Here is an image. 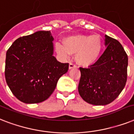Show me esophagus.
Masks as SVG:
<instances>
[{
  "instance_id": "34e87169",
  "label": "esophagus",
  "mask_w": 134,
  "mask_h": 134,
  "mask_svg": "<svg viewBox=\"0 0 134 134\" xmlns=\"http://www.w3.org/2000/svg\"><path fill=\"white\" fill-rule=\"evenodd\" d=\"M77 66H76V65L75 64H73V63H70V64H69V69H72V68H76Z\"/></svg>"
}]
</instances>
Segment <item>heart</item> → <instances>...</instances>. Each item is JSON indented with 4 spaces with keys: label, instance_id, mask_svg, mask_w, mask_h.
<instances>
[{
    "label": "heart",
    "instance_id": "heart-1",
    "mask_svg": "<svg viewBox=\"0 0 134 134\" xmlns=\"http://www.w3.org/2000/svg\"><path fill=\"white\" fill-rule=\"evenodd\" d=\"M102 40L98 35H75L66 38L64 46L57 43L55 50L57 54L65 59L70 54H76L75 59L83 66H89L99 59L102 50Z\"/></svg>",
    "mask_w": 134,
    "mask_h": 134
}]
</instances>
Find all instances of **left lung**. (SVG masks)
Returning a JSON list of instances; mask_svg holds the SVG:
<instances>
[{
  "instance_id": "8db88e82",
  "label": "left lung",
  "mask_w": 134,
  "mask_h": 134,
  "mask_svg": "<svg viewBox=\"0 0 134 134\" xmlns=\"http://www.w3.org/2000/svg\"><path fill=\"white\" fill-rule=\"evenodd\" d=\"M107 48L99 59L88 68L80 67L78 91L93 105H106L116 99L125 86L128 57L121 43L105 35Z\"/></svg>"
}]
</instances>
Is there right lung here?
I'll list each match as a JSON object with an SVG mask.
<instances>
[{"mask_svg":"<svg viewBox=\"0 0 134 134\" xmlns=\"http://www.w3.org/2000/svg\"><path fill=\"white\" fill-rule=\"evenodd\" d=\"M50 31L20 37L6 53L5 75L14 96L26 104L39 103L51 96L59 79L68 70L53 54Z\"/></svg>","mask_w":134,"mask_h":134,"instance_id":"1","label":"right lung"}]
</instances>
